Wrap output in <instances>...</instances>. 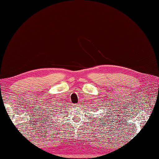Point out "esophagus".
<instances>
[{
  "label": "esophagus",
  "instance_id": "esophagus-1",
  "mask_svg": "<svg viewBox=\"0 0 159 159\" xmlns=\"http://www.w3.org/2000/svg\"><path fill=\"white\" fill-rule=\"evenodd\" d=\"M74 107H79V105H78V104H74Z\"/></svg>",
  "mask_w": 159,
  "mask_h": 159
}]
</instances>
